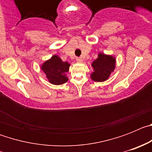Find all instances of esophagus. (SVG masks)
Segmentation results:
<instances>
[{
  "label": "esophagus",
  "mask_w": 152,
  "mask_h": 152,
  "mask_svg": "<svg viewBox=\"0 0 152 152\" xmlns=\"http://www.w3.org/2000/svg\"><path fill=\"white\" fill-rule=\"evenodd\" d=\"M76 61H77V62H82L83 61V59H82V58L81 57H77L76 58Z\"/></svg>",
  "instance_id": "obj_1"
}]
</instances>
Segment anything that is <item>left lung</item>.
Masks as SVG:
<instances>
[{
    "label": "left lung",
    "instance_id": "obj_1",
    "mask_svg": "<svg viewBox=\"0 0 152 152\" xmlns=\"http://www.w3.org/2000/svg\"><path fill=\"white\" fill-rule=\"evenodd\" d=\"M115 61L116 60L112 56L102 53L98 55L97 58L92 63V66L94 69L91 75L92 80L99 82L107 80L115 68Z\"/></svg>",
    "mask_w": 152,
    "mask_h": 152
}]
</instances>
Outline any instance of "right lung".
<instances>
[{
    "label": "right lung",
    "instance_id": "add662e5",
    "mask_svg": "<svg viewBox=\"0 0 152 152\" xmlns=\"http://www.w3.org/2000/svg\"><path fill=\"white\" fill-rule=\"evenodd\" d=\"M70 64L67 61H62L58 56H53L51 59L42 65V70L45 72L51 84L59 85L67 82L68 77L65 74L69 70Z\"/></svg>",
    "mask_w": 152,
    "mask_h": 152
}]
</instances>
